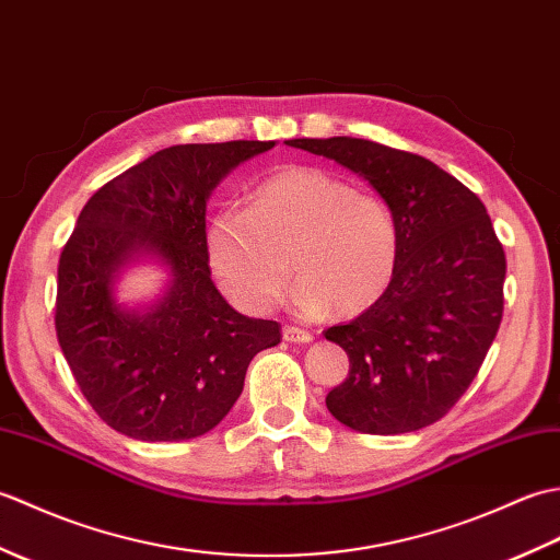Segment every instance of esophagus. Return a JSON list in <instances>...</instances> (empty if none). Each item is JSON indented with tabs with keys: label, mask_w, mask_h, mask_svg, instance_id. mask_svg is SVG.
Masks as SVG:
<instances>
[{
	"label": "esophagus",
	"mask_w": 560,
	"mask_h": 560,
	"mask_svg": "<svg viewBox=\"0 0 560 560\" xmlns=\"http://www.w3.org/2000/svg\"><path fill=\"white\" fill-rule=\"evenodd\" d=\"M283 341L289 343H311L313 335L301 327H283Z\"/></svg>",
	"instance_id": "34e87169"
}]
</instances>
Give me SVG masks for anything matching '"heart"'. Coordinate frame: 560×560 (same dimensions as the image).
<instances>
[{"instance_id": "b5f03b06", "label": "heart", "mask_w": 560, "mask_h": 560, "mask_svg": "<svg viewBox=\"0 0 560 560\" xmlns=\"http://www.w3.org/2000/svg\"><path fill=\"white\" fill-rule=\"evenodd\" d=\"M397 225L383 199L327 171L291 165L261 180L249 207H221L207 225V259L221 291L245 313L279 305L290 253L301 271L291 303L303 315L361 313L389 287Z\"/></svg>"}]
</instances>
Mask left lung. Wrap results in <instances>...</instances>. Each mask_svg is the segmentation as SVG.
Listing matches in <instances>:
<instances>
[{"label": "left lung", "instance_id": "1", "mask_svg": "<svg viewBox=\"0 0 560 560\" xmlns=\"http://www.w3.org/2000/svg\"><path fill=\"white\" fill-rule=\"evenodd\" d=\"M355 173L397 225V265L380 299L325 337L349 355L327 409L359 433L397 435L455 407L503 317L505 253L481 199L423 156L368 139H289Z\"/></svg>", "mask_w": 560, "mask_h": 560}]
</instances>
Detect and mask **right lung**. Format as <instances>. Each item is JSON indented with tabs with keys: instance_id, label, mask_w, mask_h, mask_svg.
Here are the masks:
<instances>
[{
	"instance_id": "obj_1",
	"label": "right lung",
	"mask_w": 560,
	"mask_h": 560,
	"mask_svg": "<svg viewBox=\"0 0 560 560\" xmlns=\"http://www.w3.org/2000/svg\"><path fill=\"white\" fill-rule=\"evenodd\" d=\"M277 141L180 144L113 177L81 209L57 267L55 327L83 397L117 433L180 443L223 421L279 325L225 303L207 259V201ZM137 264L164 269L149 304L116 299Z\"/></svg>"
}]
</instances>
